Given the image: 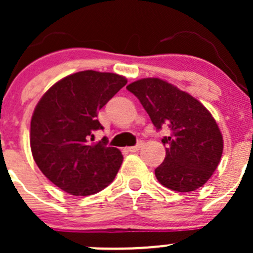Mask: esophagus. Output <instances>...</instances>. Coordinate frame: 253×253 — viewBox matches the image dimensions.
I'll return each instance as SVG.
<instances>
[{
    "mask_svg": "<svg viewBox=\"0 0 253 253\" xmlns=\"http://www.w3.org/2000/svg\"><path fill=\"white\" fill-rule=\"evenodd\" d=\"M142 145H143V142L139 141L136 145H133V147H128V148H127V150H128V152H131V153H134V152H137V150L141 149Z\"/></svg>",
    "mask_w": 253,
    "mask_h": 253,
    "instance_id": "1",
    "label": "esophagus"
}]
</instances>
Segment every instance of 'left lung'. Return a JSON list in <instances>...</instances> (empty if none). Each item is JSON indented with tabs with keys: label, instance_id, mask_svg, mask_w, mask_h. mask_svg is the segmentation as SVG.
Returning <instances> with one entry per match:
<instances>
[{
	"label": "left lung",
	"instance_id": "obj_1",
	"mask_svg": "<svg viewBox=\"0 0 253 253\" xmlns=\"http://www.w3.org/2000/svg\"><path fill=\"white\" fill-rule=\"evenodd\" d=\"M138 98L157 129H171L162 142L167 155L155 169L158 181L177 192H191L211 178L223 154V136L202 103L160 78H143L126 86Z\"/></svg>",
	"mask_w": 253,
	"mask_h": 253
}]
</instances>
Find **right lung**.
Wrapping results in <instances>:
<instances>
[{"label": "right lung", "mask_w": 253, "mask_h": 253, "mask_svg": "<svg viewBox=\"0 0 253 253\" xmlns=\"http://www.w3.org/2000/svg\"><path fill=\"white\" fill-rule=\"evenodd\" d=\"M116 73L82 71L58 81L42 96L30 122L35 163L53 185L73 196H89L114 181L121 152L94 141L103 129L98 111L126 85Z\"/></svg>", "instance_id": "right-lung-1"}]
</instances>
